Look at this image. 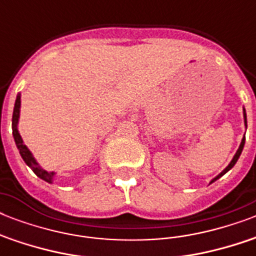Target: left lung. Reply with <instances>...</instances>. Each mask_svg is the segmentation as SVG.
<instances>
[{"mask_svg": "<svg viewBox=\"0 0 256 256\" xmlns=\"http://www.w3.org/2000/svg\"><path fill=\"white\" fill-rule=\"evenodd\" d=\"M243 116H244V124H246V128H247V116H246V110H244V108H243ZM244 140H246V138H244V136H243V140H242V142H240V146H239L238 152H235L234 158H232V160H231V162H230V164H228V166H227V168H224V170H223L222 172H220V174H219V175H216V176H215V178L212 179V180H211L210 183L215 182V180H216V179H219V178H220V176H222V175H224V174H226L227 171H228V170H231V168H234V164H236V160H239V156H240V154H242V150H243V148H244Z\"/></svg>", "mask_w": 256, "mask_h": 256, "instance_id": "1", "label": "left lung"}]
</instances>
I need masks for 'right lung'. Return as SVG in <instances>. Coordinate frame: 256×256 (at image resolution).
I'll use <instances>...</instances> for the list:
<instances>
[{
  "label": "right lung",
  "mask_w": 256,
  "mask_h": 256,
  "mask_svg": "<svg viewBox=\"0 0 256 256\" xmlns=\"http://www.w3.org/2000/svg\"><path fill=\"white\" fill-rule=\"evenodd\" d=\"M20 108H21V96L18 94L17 100H16V104H14V110H13V118H12V126H13V136L14 140H16V144H17V148L20 150V154H21L22 160H25V164L29 166L32 170L34 171V174L40 176L41 179L46 180V182L53 183L54 172L53 171H46L37 164V160H34L33 154L30 152V150L26 148V144H24V140H22L20 132H18L17 124H18V118H20Z\"/></svg>",
  "instance_id": "obj_1"
}]
</instances>
